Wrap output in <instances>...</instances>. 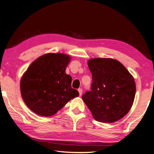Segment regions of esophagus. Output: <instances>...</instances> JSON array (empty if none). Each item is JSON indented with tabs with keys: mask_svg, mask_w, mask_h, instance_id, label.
Segmentation results:
<instances>
[{
	"mask_svg": "<svg viewBox=\"0 0 154 154\" xmlns=\"http://www.w3.org/2000/svg\"><path fill=\"white\" fill-rule=\"evenodd\" d=\"M78 91H79V96H81V95H82V92H83L82 89L81 88L78 89Z\"/></svg>",
	"mask_w": 154,
	"mask_h": 154,
	"instance_id": "1",
	"label": "esophagus"
}]
</instances>
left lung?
Wrapping results in <instances>:
<instances>
[{
  "label": "left lung",
  "instance_id": "obj_1",
  "mask_svg": "<svg viewBox=\"0 0 154 154\" xmlns=\"http://www.w3.org/2000/svg\"><path fill=\"white\" fill-rule=\"evenodd\" d=\"M92 74L91 91L82 96L96 121L113 123L123 118L133 105L134 78L117 60L94 58L87 61Z\"/></svg>",
  "mask_w": 154,
  "mask_h": 154
}]
</instances>
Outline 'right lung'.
<instances>
[{
	"label": "right lung",
	"mask_w": 154,
	"mask_h": 154,
	"mask_svg": "<svg viewBox=\"0 0 154 154\" xmlns=\"http://www.w3.org/2000/svg\"><path fill=\"white\" fill-rule=\"evenodd\" d=\"M71 57L63 53H47L29 65L20 79L22 98L32 112L52 116L71 99L79 96L71 87L72 77L65 70Z\"/></svg>",
	"instance_id": "add662e5"
}]
</instances>
